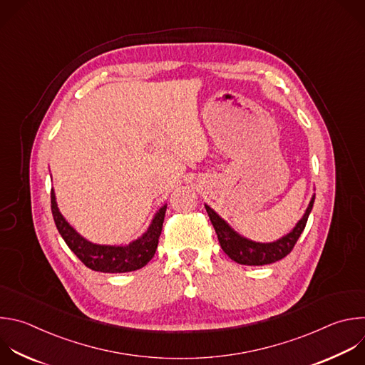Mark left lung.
<instances>
[{"mask_svg":"<svg viewBox=\"0 0 365 365\" xmlns=\"http://www.w3.org/2000/svg\"><path fill=\"white\" fill-rule=\"evenodd\" d=\"M314 200L315 195L312 196L304 216L289 233H287L285 236L275 242H269V244H261V242H254L251 239L240 236L210 206L205 205V207L215 227L223 252L232 261L240 265H268L285 258L294 250L298 237L305 229L308 216L314 206Z\"/></svg>","mask_w":365,"mask_h":365,"instance_id":"obj_1","label":"left lung"}]
</instances>
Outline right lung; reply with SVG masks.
I'll return each instance as SVG.
<instances>
[{
  "label": "right lung",
  "instance_id": "add662e5",
  "mask_svg": "<svg viewBox=\"0 0 365 365\" xmlns=\"http://www.w3.org/2000/svg\"><path fill=\"white\" fill-rule=\"evenodd\" d=\"M166 207L168 205L159 209L149 229L139 239L130 242L129 245H97L84 239L68 225V222L63 217L57 207L56 193L51 189L53 217L60 235L66 240L67 247L87 268L106 274L132 272L148 265V262L155 257V252L158 250Z\"/></svg>",
  "mask_w": 365,
  "mask_h": 365
}]
</instances>
